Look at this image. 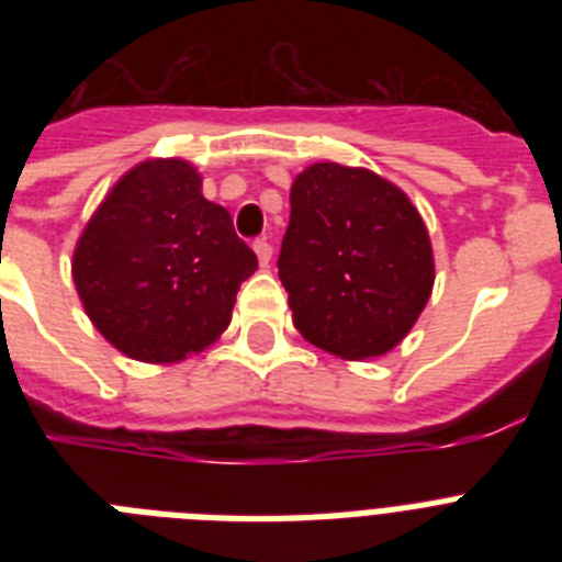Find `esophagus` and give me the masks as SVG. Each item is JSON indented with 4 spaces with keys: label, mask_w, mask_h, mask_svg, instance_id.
<instances>
[{
    "label": "esophagus",
    "mask_w": 562,
    "mask_h": 562,
    "mask_svg": "<svg viewBox=\"0 0 562 562\" xmlns=\"http://www.w3.org/2000/svg\"><path fill=\"white\" fill-rule=\"evenodd\" d=\"M252 250H256V256H258V265H261V267L270 265L272 245L267 241V238H256V241H252Z\"/></svg>",
    "instance_id": "esophagus-1"
}]
</instances>
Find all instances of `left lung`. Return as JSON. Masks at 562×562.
Wrapping results in <instances>:
<instances>
[{"label": "left lung", "instance_id": "left-lung-1", "mask_svg": "<svg viewBox=\"0 0 562 562\" xmlns=\"http://www.w3.org/2000/svg\"><path fill=\"white\" fill-rule=\"evenodd\" d=\"M278 278L295 329L342 360L391 351L434 290V250L419 211L366 168L315 162L290 193Z\"/></svg>", "mask_w": 562, "mask_h": 562}]
</instances>
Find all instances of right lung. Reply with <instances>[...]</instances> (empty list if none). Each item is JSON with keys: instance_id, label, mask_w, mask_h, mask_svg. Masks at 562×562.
Here are the masks:
<instances>
[{"instance_id": "add662e5", "label": "right lung", "mask_w": 562, "mask_h": 562, "mask_svg": "<svg viewBox=\"0 0 562 562\" xmlns=\"http://www.w3.org/2000/svg\"><path fill=\"white\" fill-rule=\"evenodd\" d=\"M258 258L231 213L202 196L182 160H148L112 188L78 238L72 281L89 321L114 349L173 362L231 324Z\"/></svg>"}]
</instances>
